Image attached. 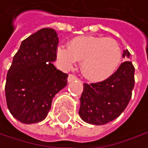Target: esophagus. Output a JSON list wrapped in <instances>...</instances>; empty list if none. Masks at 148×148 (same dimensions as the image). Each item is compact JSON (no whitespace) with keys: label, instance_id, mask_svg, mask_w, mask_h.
I'll use <instances>...</instances> for the list:
<instances>
[{"label":"esophagus","instance_id":"34e87169","mask_svg":"<svg viewBox=\"0 0 148 148\" xmlns=\"http://www.w3.org/2000/svg\"><path fill=\"white\" fill-rule=\"evenodd\" d=\"M75 80H77V77L75 75H68V78H67V82H71L75 81Z\"/></svg>","mask_w":148,"mask_h":148}]
</instances>
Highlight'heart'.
Listing matches in <instances>:
<instances>
[{"instance_id":"obj_1","label":"heart","mask_w":148,"mask_h":148,"mask_svg":"<svg viewBox=\"0 0 148 148\" xmlns=\"http://www.w3.org/2000/svg\"><path fill=\"white\" fill-rule=\"evenodd\" d=\"M58 56L71 66L82 60V72L91 82H101L110 77L121 61V48L112 38L84 35L73 38L67 47H60Z\"/></svg>"}]
</instances>
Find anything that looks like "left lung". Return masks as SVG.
Returning a JSON list of instances; mask_svg holds the SVG:
<instances>
[{
  "instance_id": "left-lung-1",
  "label": "left lung",
  "mask_w": 148,
  "mask_h": 148,
  "mask_svg": "<svg viewBox=\"0 0 148 148\" xmlns=\"http://www.w3.org/2000/svg\"><path fill=\"white\" fill-rule=\"evenodd\" d=\"M123 57L130 56L124 50ZM79 114L82 121L93 125H104L118 118L126 109L134 87V66L125 61L107 80L84 83Z\"/></svg>"
}]
</instances>
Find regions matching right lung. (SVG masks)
Returning a JSON list of instances; mask_svg holds the SVG:
<instances>
[{"label": "right lung", "instance_id": "add662e5", "mask_svg": "<svg viewBox=\"0 0 148 148\" xmlns=\"http://www.w3.org/2000/svg\"><path fill=\"white\" fill-rule=\"evenodd\" d=\"M58 34L41 28L25 39L7 73L5 95L11 114L24 124L43 121L55 95L67 84V75L56 69Z\"/></svg>", "mask_w": 148, "mask_h": 148}]
</instances>
